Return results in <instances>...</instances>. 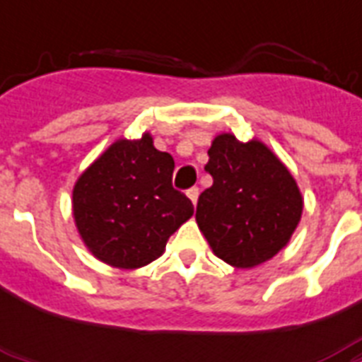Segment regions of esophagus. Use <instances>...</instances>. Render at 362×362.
<instances>
[{
	"label": "esophagus",
	"mask_w": 362,
	"mask_h": 362,
	"mask_svg": "<svg viewBox=\"0 0 362 362\" xmlns=\"http://www.w3.org/2000/svg\"><path fill=\"white\" fill-rule=\"evenodd\" d=\"M187 197L189 201L193 203V206L197 204V199H199V187H192V189H187Z\"/></svg>",
	"instance_id": "34e87169"
}]
</instances>
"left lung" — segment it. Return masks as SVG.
Returning <instances> with one entry per match:
<instances>
[{
	"instance_id": "obj_1",
	"label": "left lung",
	"mask_w": 362,
	"mask_h": 362,
	"mask_svg": "<svg viewBox=\"0 0 362 362\" xmlns=\"http://www.w3.org/2000/svg\"><path fill=\"white\" fill-rule=\"evenodd\" d=\"M204 169L214 184L201 193L195 220L214 255L235 269H253L287 246L304 199L289 169L264 142L216 135Z\"/></svg>"
}]
</instances>
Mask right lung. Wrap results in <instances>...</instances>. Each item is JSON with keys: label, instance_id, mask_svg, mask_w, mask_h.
<instances>
[{"label": "right lung", "instance_id": "1", "mask_svg": "<svg viewBox=\"0 0 362 362\" xmlns=\"http://www.w3.org/2000/svg\"><path fill=\"white\" fill-rule=\"evenodd\" d=\"M175 159L150 133L118 139L76 178L73 218L93 257L115 269H141L193 216L192 201L170 180Z\"/></svg>", "mask_w": 362, "mask_h": 362}]
</instances>
